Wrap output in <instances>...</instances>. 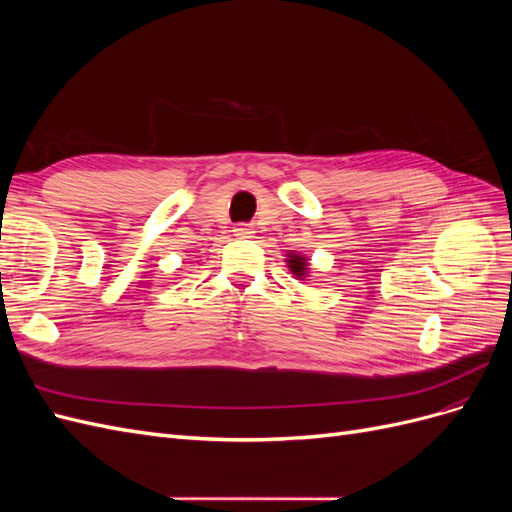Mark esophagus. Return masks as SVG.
<instances>
[{"label": "esophagus", "instance_id": "esophagus-1", "mask_svg": "<svg viewBox=\"0 0 512 512\" xmlns=\"http://www.w3.org/2000/svg\"><path fill=\"white\" fill-rule=\"evenodd\" d=\"M235 235L241 239H250L254 235V228L250 224H237L235 226Z\"/></svg>", "mask_w": 512, "mask_h": 512}]
</instances>
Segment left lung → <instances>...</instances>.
I'll return each mask as SVG.
<instances>
[{
  "mask_svg": "<svg viewBox=\"0 0 512 512\" xmlns=\"http://www.w3.org/2000/svg\"><path fill=\"white\" fill-rule=\"evenodd\" d=\"M288 269L299 277V280H303V277L307 275V258L301 256V254H288Z\"/></svg>",
  "mask_w": 512,
  "mask_h": 512,
  "instance_id": "obj_1",
  "label": "left lung"
}]
</instances>
